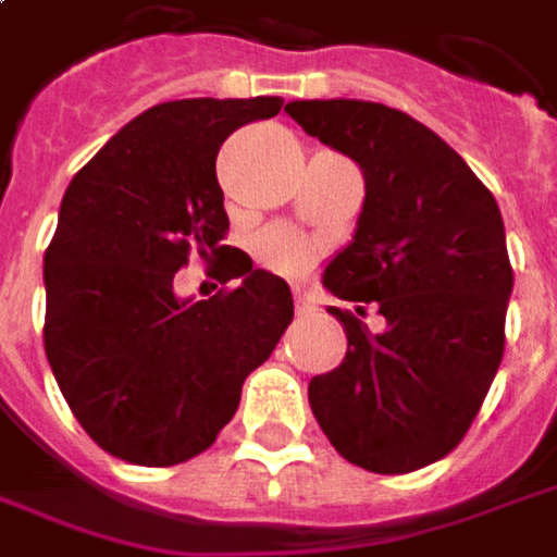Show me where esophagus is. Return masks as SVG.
<instances>
[{"label": "esophagus", "mask_w": 557, "mask_h": 557, "mask_svg": "<svg viewBox=\"0 0 557 557\" xmlns=\"http://www.w3.org/2000/svg\"><path fill=\"white\" fill-rule=\"evenodd\" d=\"M311 311H314V305H311V301H305V298H301V296H296V314L298 317H308V314H311Z\"/></svg>", "instance_id": "1"}]
</instances>
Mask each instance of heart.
Instances as JSON below:
<instances>
[{"mask_svg":"<svg viewBox=\"0 0 557 557\" xmlns=\"http://www.w3.org/2000/svg\"><path fill=\"white\" fill-rule=\"evenodd\" d=\"M256 259L283 277H305L320 261V243L305 237L296 227H268L256 240Z\"/></svg>","mask_w":557,"mask_h":557,"instance_id":"obj_1","label":"heart"}]
</instances>
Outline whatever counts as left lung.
<instances>
[{
  "label": "left lung",
  "instance_id": "8db88e82",
  "mask_svg": "<svg viewBox=\"0 0 557 557\" xmlns=\"http://www.w3.org/2000/svg\"><path fill=\"white\" fill-rule=\"evenodd\" d=\"M311 138L348 153L367 182L355 240L323 286L348 351L308 400L338 456L375 474L444 459L471 429L506 351L511 261L499 206L429 125L373 101H293ZM373 304L382 334L362 323Z\"/></svg>",
  "mask_w": 557,
  "mask_h": 557
}]
</instances>
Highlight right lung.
Instances as JSON below:
<instances>
[{
	"label": "right lung",
	"mask_w": 557,
	"mask_h": 557,
	"mask_svg": "<svg viewBox=\"0 0 557 557\" xmlns=\"http://www.w3.org/2000/svg\"><path fill=\"white\" fill-rule=\"evenodd\" d=\"M280 107L264 95L150 107L64 194L42 268L46 357L76 422L123 462L165 469L209 450L293 320L286 280L224 246L215 175L227 135ZM194 251L242 286L182 302L171 283Z\"/></svg>",
	"instance_id": "1"
}]
</instances>
